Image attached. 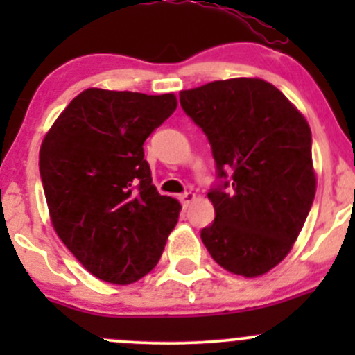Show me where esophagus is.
Listing matches in <instances>:
<instances>
[{
	"label": "esophagus",
	"instance_id": "1",
	"mask_svg": "<svg viewBox=\"0 0 355 355\" xmlns=\"http://www.w3.org/2000/svg\"><path fill=\"white\" fill-rule=\"evenodd\" d=\"M194 199H196L194 192H184V194H180V202L184 204V207H187Z\"/></svg>",
	"mask_w": 355,
	"mask_h": 355
}]
</instances>
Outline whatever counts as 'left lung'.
<instances>
[{
    "label": "left lung",
    "mask_w": 355,
    "mask_h": 355,
    "mask_svg": "<svg viewBox=\"0 0 355 355\" xmlns=\"http://www.w3.org/2000/svg\"><path fill=\"white\" fill-rule=\"evenodd\" d=\"M180 106L216 163L218 182L207 192L214 221L200 230L202 244L230 273H268L290 252L316 194L306 118L261 78L182 91Z\"/></svg>",
    "instance_id": "8db88e82"
}]
</instances>
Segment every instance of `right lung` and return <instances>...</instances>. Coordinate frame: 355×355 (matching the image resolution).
Here are the masks:
<instances>
[{
    "instance_id": "obj_1",
    "label": "right lung",
    "mask_w": 355,
    "mask_h": 355,
    "mask_svg": "<svg viewBox=\"0 0 355 355\" xmlns=\"http://www.w3.org/2000/svg\"><path fill=\"white\" fill-rule=\"evenodd\" d=\"M175 110L173 94L87 89L42 141L53 227L99 280L128 285L148 275L177 225L180 204L156 191L142 148Z\"/></svg>"
}]
</instances>
